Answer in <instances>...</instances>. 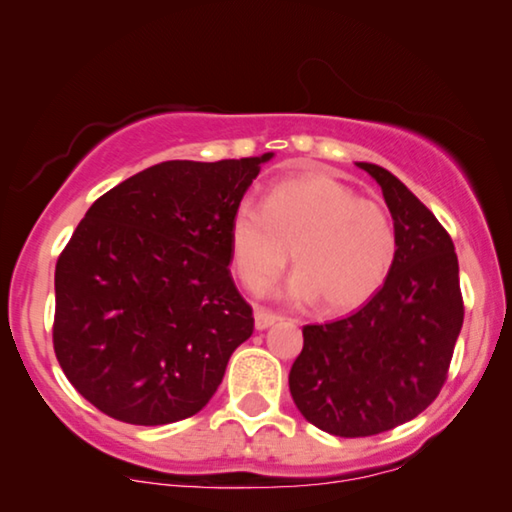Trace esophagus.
<instances>
[{
	"label": "esophagus",
	"mask_w": 512,
	"mask_h": 512,
	"mask_svg": "<svg viewBox=\"0 0 512 512\" xmlns=\"http://www.w3.org/2000/svg\"><path fill=\"white\" fill-rule=\"evenodd\" d=\"M279 319H282V317H279L277 312L265 310V307H256V312H254V324H256L258 331H265V328H270Z\"/></svg>",
	"instance_id": "esophagus-1"
}]
</instances>
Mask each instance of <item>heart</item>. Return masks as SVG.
<instances>
[{"instance_id":"heart-1","label":"heart","mask_w":512,"mask_h":512,"mask_svg":"<svg viewBox=\"0 0 512 512\" xmlns=\"http://www.w3.org/2000/svg\"><path fill=\"white\" fill-rule=\"evenodd\" d=\"M396 251L387 207L326 172L277 181L263 207L240 200L228 221L230 263L247 289L270 286L291 256V296L317 300L324 312H347L373 298Z\"/></svg>"}]
</instances>
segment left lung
<instances>
[{
    "instance_id": "obj_1",
    "label": "left lung",
    "mask_w": 512,
    "mask_h": 512,
    "mask_svg": "<svg viewBox=\"0 0 512 512\" xmlns=\"http://www.w3.org/2000/svg\"><path fill=\"white\" fill-rule=\"evenodd\" d=\"M356 165L382 186L398 235L394 268L349 317L303 326L289 373L300 415L340 438L391 431L429 408L464 324L452 237L389 170Z\"/></svg>"
}]
</instances>
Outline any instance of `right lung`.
<instances>
[{"label": "right lung", "instance_id": "add662e5", "mask_svg": "<svg viewBox=\"0 0 512 512\" xmlns=\"http://www.w3.org/2000/svg\"><path fill=\"white\" fill-rule=\"evenodd\" d=\"M258 158L167 160L97 198L55 265L53 349L104 415L160 426L209 403L254 312L230 275L228 221Z\"/></svg>", "mask_w": 512, "mask_h": 512}]
</instances>
